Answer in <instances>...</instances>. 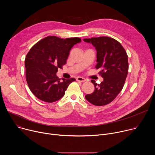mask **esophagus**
Wrapping results in <instances>:
<instances>
[{"mask_svg":"<svg viewBox=\"0 0 155 155\" xmlns=\"http://www.w3.org/2000/svg\"><path fill=\"white\" fill-rule=\"evenodd\" d=\"M77 80L79 81H81V82H84V81H86V79L83 78V77H78L77 78Z\"/></svg>","mask_w":155,"mask_h":155,"instance_id":"1","label":"esophagus"}]
</instances>
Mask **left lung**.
Returning <instances> with one entry per match:
<instances>
[{"label":"left lung","instance_id":"left-lung-1","mask_svg":"<svg viewBox=\"0 0 155 155\" xmlns=\"http://www.w3.org/2000/svg\"><path fill=\"white\" fill-rule=\"evenodd\" d=\"M90 43L97 51L96 68L104 78L100 84L94 80V91L85 96L91 104L105 105L113 101L122 90L128 73V57L124 48L117 40L108 37L84 38Z\"/></svg>","mask_w":155,"mask_h":155}]
</instances>
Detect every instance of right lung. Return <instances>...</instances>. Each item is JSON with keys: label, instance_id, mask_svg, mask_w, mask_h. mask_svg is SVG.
I'll use <instances>...</instances> for the list:
<instances>
[{"label": "right lung", "instance_id": "right-lung-1", "mask_svg": "<svg viewBox=\"0 0 155 155\" xmlns=\"http://www.w3.org/2000/svg\"><path fill=\"white\" fill-rule=\"evenodd\" d=\"M80 38H61L48 36L37 42L28 52L25 59L26 81L32 93L40 100L54 102L61 99L72 78H62L56 75L58 68L65 64L73 46Z\"/></svg>", "mask_w": 155, "mask_h": 155}]
</instances>
